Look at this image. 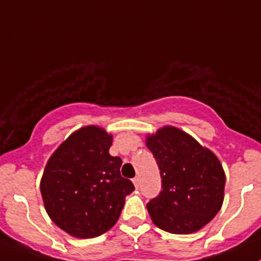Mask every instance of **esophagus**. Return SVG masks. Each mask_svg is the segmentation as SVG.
Returning <instances> with one entry per match:
<instances>
[{
  "label": "esophagus",
  "instance_id": "obj_1",
  "mask_svg": "<svg viewBox=\"0 0 261 261\" xmlns=\"http://www.w3.org/2000/svg\"><path fill=\"white\" fill-rule=\"evenodd\" d=\"M133 183H134V186L136 187V188H139V187H140V178L139 177H135L133 179Z\"/></svg>",
  "mask_w": 261,
  "mask_h": 261
}]
</instances>
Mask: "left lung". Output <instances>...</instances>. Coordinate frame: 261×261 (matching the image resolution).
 <instances>
[{
	"label": "left lung",
	"instance_id": "1",
	"mask_svg": "<svg viewBox=\"0 0 261 261\" xmlns=\"http://www.w3.org/2000/svg\"><path fill=\"white\" fill-rule=\"evenodd\" d=\"M145 144L162 175V192L146 204L152 222L177 235L203 228L225 197L226 175L218 158L174 126L146 135Z\"/></svg>",
	"mask_w": 261,
	"mask_h": 261
}]
</instances>
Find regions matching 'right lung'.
Segmentation results:
<instances>
[{"instance_id": "right-lung-1", "label": "right lung", "mask_w": 261, "mask_h": 261, "mask_svg": "<svg viewBox=\"0 0 261 261\" xmlns=\"http://www.w3.org/2000/svg\"><path fill=\"white\" fill-rule=\"evenodd\" d=\"M112 140L101 126H83L46 163L40 180L44 207L50 220L73 238L92 239L109 231L135 189L121 177V158L110 155Z\"/></svg>"}]
</instances>
